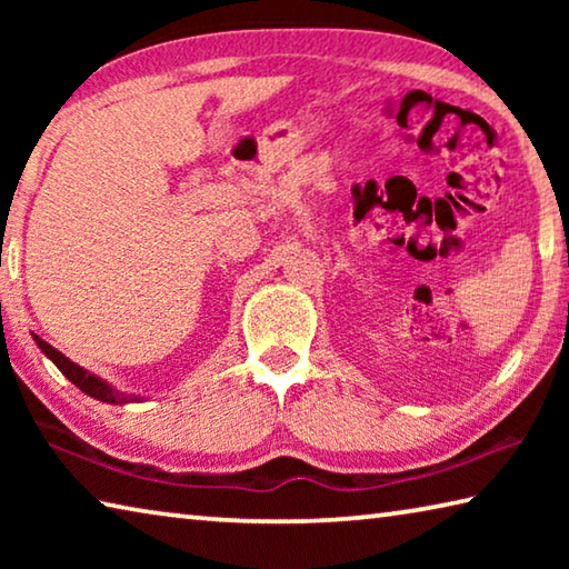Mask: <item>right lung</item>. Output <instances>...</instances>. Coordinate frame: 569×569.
I'll return each mask as SVG.
<instances>
[{
	"label": "right lung",
	"mask_w": 569,
	"mask_h": 569,
	"mask_svg": "<svg viewBox=\"0 0 569 569\" xmlns=\"http://www.w3.org/2000/svg\"><path fill=\"white\" fill-rule=\"evenodd\" d=\"M34 343L40 346V351L50 359L57 369H60L67 379H70L77 389L88 393V397L98 399V401H104V403H128V401H142L140 397H134V393H122L114 387H110L108 381H102L100 377H94V373H90L88 369H82V366H77L74 361L67 359L64 353H60L54 349V346H50L47 341H42L40 336H34Z\"/></svg>",
	"instance_id": "1"
}]
</instances>
